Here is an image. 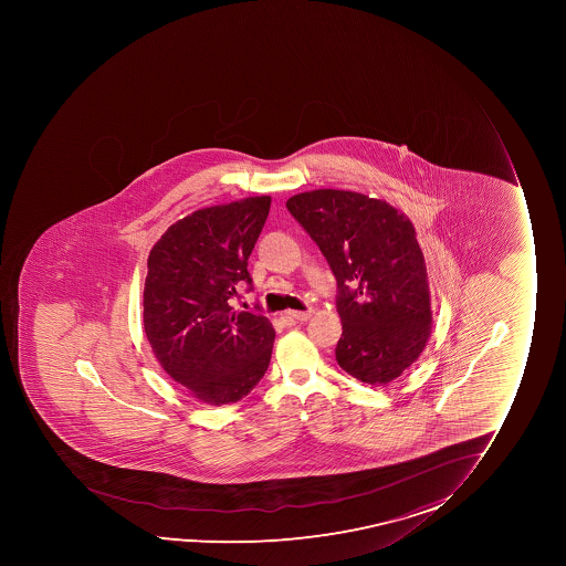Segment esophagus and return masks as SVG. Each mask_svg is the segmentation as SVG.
Listing matches in <instances>:
<instances>
[{
    "instance_id": "34e87169",
    "label": "esophagus",
    "mask_w": 566,
    "mask_h": 566,
    "mask_svg": "<svg viewBox=\"0 0 566 566\" xmlns=\"http://www.w3.org/2000/svg\"><path fill=\"white\" fill-rule=\"evenodd\" d=\"M286 315L287 319L301 321V323H304V321H308L310 317H312V310H308V312H295V310H290Z\"/></svg>"
}]
</instances>
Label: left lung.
Returning a JSON list of instances; mask_svg holds the SVG:
<instances>
[{"mask_svg": "<svg viewBox=\"0 0 566 566\" xmlns=\"http://www.w3.org/2000/svg\"><path fill=\"white\" fill-rule=\"evenodd\" d=\"M286 207L337 280V364L370 386L397 380L431 332L430 286L413 223L389 202L356 191H304Z\"/></svg>", "mask_w": 566, "mask_h": 566, "instance_id": "obj_1", "label": "left lung"}]
</instances>
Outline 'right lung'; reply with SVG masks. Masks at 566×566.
<instances>
[{"mask_svg": "<svg viewBox=\"0 0 566 566\" xmlns=\"http://www.w3.org/2000/svg\"><path fill=\"white\" fill-rule=\"evenodd\" d=\"M271 197L202 208L171 224L147 258L144 328L155 358L210 406L238 402L262 380L273 353L268 317L235 312Z\"/></svg>", "mask_w": 566, "mask_h": 566, "instance_id": "right-lung-1", "label": "right lung"}]
</instances>
